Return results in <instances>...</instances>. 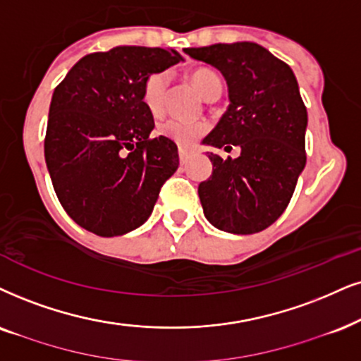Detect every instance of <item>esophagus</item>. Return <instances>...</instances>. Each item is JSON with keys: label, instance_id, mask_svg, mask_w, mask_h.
<instances>
[{"label": "esophagus", "instance_id": "1", "mask_svg": "<svg viewBox=\"0 0 361 361\" xmlns=\"http://www.w3.org/2000/svg\"><path fill=\"white\" fill-rule=\"evenodd\" d=\"M178 154H180V163H181V165H186V161H188V158H190V153L180 148V152H178Z\"/></svg>", "mask_w": 361, "mask_h": 361}]
</instances>
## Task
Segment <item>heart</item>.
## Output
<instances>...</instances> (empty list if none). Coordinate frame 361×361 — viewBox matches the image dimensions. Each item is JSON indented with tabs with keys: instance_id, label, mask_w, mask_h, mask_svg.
<instances>
[{
	"instance_id": "heart-1",
	"label": "heart",
	"mask_w": 361,
	"mask_h": 361,
	"mask_svg": "<svg viewBox=\"0 0 361 361\" xmlns=\"http://www.w3.org/2000/svg\"><path fill=\"white\" fill-rule=\"evenodd\" d=\"M191 81L207 102L214 93H221L220 76L207 68H200L191 73ZM168 90H170V73L158 71L148 76L143 85V91H141V99H143L145 108L148 109L149 115L159 116L165 113ZM207 128L208 126L202 121L165 120L159 123L157 130L159 135L175 141L181 148H188L207 133Z\"/></svg>"
}]
</instances>
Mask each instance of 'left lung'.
<instances>
[{"instance_id":"left-lung-1","label":"left lung","mask_w":361,"mask_h":361,"mask_svg":"<svg viewBox=\"0 0 361 361\" xmlns=\"http://www.w3.org/2000/svg\"><path fill=\"white\" fill-rule=\"evenodd\" d=\"M225 76L230 106L203 140L241 148L238 158L209 153L213 173L198 186L204 216L218 230L252 235L273 225L293 196L307 163L308 115L291 68L250 41L186 48Z\"/></svg>"}]
</instances>
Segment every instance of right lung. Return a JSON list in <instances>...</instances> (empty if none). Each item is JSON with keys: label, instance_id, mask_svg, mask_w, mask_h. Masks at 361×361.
I'll return each instance as SVG.
<instances>
[{"label": "right lung", "instance_id": "obj_1", "mask_svg": "<svg viewBox=\"0 0 361 361\" xmlns=\"http://www.w3.org/2000/svg\"><path fill=\"white\" fill-rule=\"evenodd\" d=\"M181 59L175 49L116 47L86 54L54 88L44 159L61 207L91 233L143 225L180 165L175 141L149 140L154 121L141 91Z\"/></svg>", "mask_w": 361, "mask_h": 361}]
</instances>
